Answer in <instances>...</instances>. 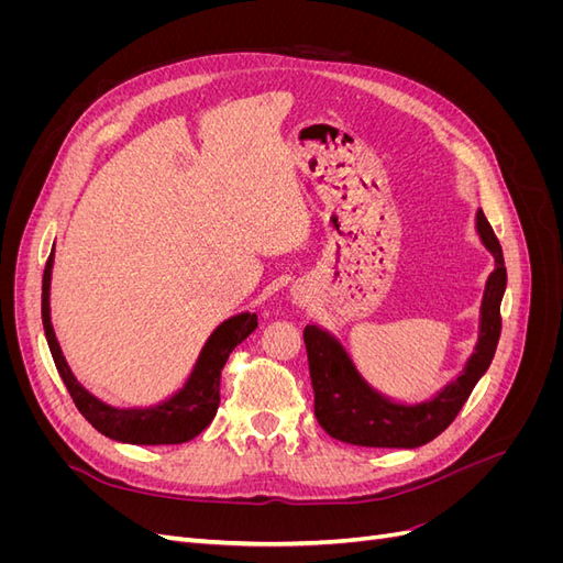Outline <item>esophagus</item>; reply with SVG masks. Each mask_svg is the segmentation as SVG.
I'll list each match as a JSON object with an SVG mask.
<instances>
[{"mask_svg": "<svg viewBox=\"0 0 563 563\" xmlns=\"http://www.w3.org/2000/svg\"><path fill=\"white\" fill-rule=\"evenodd\" d=\"M294 298H296V302H300V305L305 302V296H302L300 291H296V294H294Z\"/></svg>", "mask_w": 563, "mask_h": 563, "instance_id": "1", "label": "esophagus"}]
</instances>
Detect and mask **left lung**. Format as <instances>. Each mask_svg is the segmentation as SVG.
I'll return each instance as SVG.
<instances>
[{
	"label": "left lung",
	"instance_id": "8db88e82",
	"mask_svg": "<svg viewBox=\"0 0 563 563\" xmlns=\"http://www.w3.org/2000/svg\"><path fill=\"white\" fill-rule=\"evenodd\" d=\"M476 234L496 261L484 286L479 335L465 368L432 399L406 404L383 395L362 376L345 345L331 331L317 323L305 327L302 338L314 387V416L333 439L373 449H418L455 420L496 354L500 340V302L507 286L500 242L482 211H476Z\"/></svg>",
	"mask_w": 563,
	"mask_h": 563
}]
</instances>
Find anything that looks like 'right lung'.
Wrapping results in <instances>:
<instances>
[{"label": "right lung", "mask_w": 563, "mask_h": 563, "mask_svg": "<svg viewBox=\"0 0 563 563\" xmlns=\"http://www.w3.org/2000/svg\"><path fill=\"white\" fill-rule=\"evenodd\" d=\"M51 269H54V249H51L42 279V321L51 356H54L60 378L81 416L100 434L139 446L185 444L207 430L220 404V371H223L230 352L258 329V317L253 312H240L220 323L203 343L192 373L176 395L155 406L117 408L93 397L65 362L54 323H51Z\"/></svg>", "instance_id": "right-lung-1"}]
</instances>
